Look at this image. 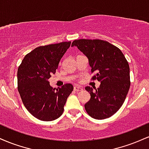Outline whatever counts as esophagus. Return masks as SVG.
Returning <instances> with one entry per match:
<instances>
[{
	"instance_id": "obj_1",
	"label": "esophagus",
	"mask_w": 149,
	"mask_h": 149,
	"mask_svg": "<svg viewBox=\"0 0 149 149\" xmlns=\"http://www.w3.org/2000/svg\"><path fill=\"white\" fill-rule=\"evenodd\" d=\"M73 90H74V91L76 92H79V91H82L83 89L81 86H80V85H75L74 88H73Z\"/></svg>"
}]
</instances>
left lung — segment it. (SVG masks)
<instances>
[{"label": "left lung", "mask_w": 149, "mask_h": 149, "mask_svg": "<svg viewBox=\"0 0 149 149\" xmlns=\"http://www.w3.org/2000/svg\"><path fill=\"white\" fill-rule=\"evenodd\" d=\"M88 59L92 79L101 83L100 88L86 87L90 100L85 104L91 117L103 120L116 113L124 103L130 86V66L121 50L109 42L102 40L80 39L72 42Z\"/></svg>", "instance_id": "left-lung-1"}]
</instances>
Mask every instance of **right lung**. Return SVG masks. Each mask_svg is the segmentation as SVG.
Returning a JSON list of instances; mask_svg holds the SVG:
<instances>
[{"mask_svg": "<svg viewBox=\"0 0 149 149\" xmlns=\"http://www.w3.org/2000/svg\"><path fill=\"white\" fill-rule=\"evenodd\" d=\"M71 42L36 47L25 56L18 68V91L22 102L28 111L40 120L52 121L60 117L73 90L69 83L52 88L48 81Z\"/></svg>", "mask_w": 149, "mask_h": 149, "instance_id": "add662e5", "label": "right lung"}]
</instances>
